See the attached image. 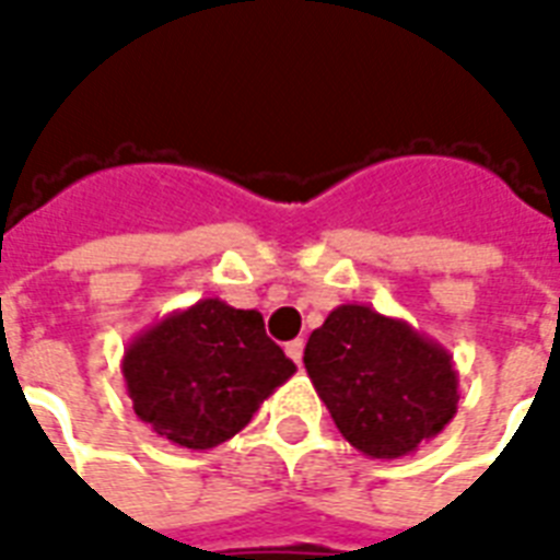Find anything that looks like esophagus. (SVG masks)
<instances>
[{"mask_svg":"<svg viewBox=\"0 0 560 560\" xmlns=\"http://www.w3.org/2000/svg\"><path fill=\"white\" fill-rule=\"evenodd\" d=\"M285 354H289V360L301 369V360H304V339H292V342L285 345Z\"/></svg>","mask_w":560,"mask_h":560,"instance_id":"obj_1","label":"esophagus"}]
</instances>
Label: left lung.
Returning a JSON list of instances; mask_svg holds the SVG:
<instances>
[{
    "label": "left lung",
    "instance_id": "1",
    "mask_svg": "<svg viewBox=\"0 0 560 560\" xmlns=\"http://www.w3.org/2000/svg\"><path fill=\"white\" fill-rule=\"evenodd\" d=\"M304 365L339 434L377 460L413 455L460 401L443 345L365 304L336 306L310 334Z\"/></svg>",
    "mask_w": 560,
    "mask_h": 560
}]
</instances>
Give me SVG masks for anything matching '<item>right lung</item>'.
<instances>
[{
    "instance_id": "obj_1",
    "label": "right lung",
    "mask_w": 560,
    "mask_h": 560,
    "mask_svg": "<svg viewBox=\"0 0 560 560\" xmlns=\"http://www.w3.org/2000/svg\"><path fill=\"white\" fill-rule=\"evenodd\" d=\"M126 393L150 431L183 448H215L245 428L295 363L265 336L262 315L203 298L126 345Z\"/></svg>"
}]
</instances>
